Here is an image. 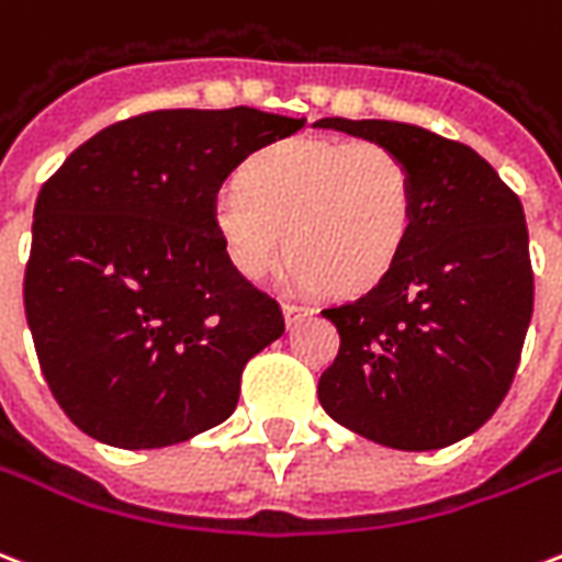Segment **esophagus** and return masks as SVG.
Listing matches in <instances>:
<instances>
[{
    "label": "esophagus",
    "mask_w": 562,
    "mask_h": 562,
    "mask_svg": "<svg viewBox=\"0 0 562 562\" xmlns=\"http://www.w3.org/2000/svg\"><path fill=\"white\" fill-rule=\"evenodd\" d=\"M282 315H285V327H294L300 318H310V306H297V303H282Z\"/></svg>",
    "instance_id": "esophagus-1"
}]
</instances>
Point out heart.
<instances>
[{
  "instance_id": "heart-1",
  "label": "heart",
  "mask_w": 562,
  "mask_h": 562,
  "mask_svg": "<svg viewBox=\"0 0 562 562\" xmlns=\"http://www.w3.org/2000/svg\"><path fill=\"white\" fill-rule=\"evenodd\" d=\"M212 224L244 280L271 277L289 247L294 291H366L413 235V167L383 140H277L214 194Z\"/></svg>"
}]
</instances>
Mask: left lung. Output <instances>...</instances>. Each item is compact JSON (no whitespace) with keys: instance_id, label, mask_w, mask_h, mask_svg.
<instances>
[{"instance_id":"8db88e82","label":"left lung","mask_w":562,"mask_h":562,"mask_svg":"<svg viewBox=\"0 0 562 562\" xmlns=\"http://www.w3.org/2000/svg\"><path fill=\"white\" fill-rule=\"evenodd\" d=\"M315 126L383 140L415 177L413 235L395 268L321 312L341 336L321 406L385 448H448L490 422L519 368L533 315L525 209L460 140L392 120Z\"/></svg>"}]
</instances>
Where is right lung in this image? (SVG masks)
<instances>
[{
	"label": "right lung",
	"instance_id": "obj_1",
	"mask_svg": "<svg viewBox=\"0 0 562 562\" xmlns=\"http://www.w3.org/2000/svg\"><path fill=\"white\" fill-rule=\"evenodd\" d=\"M303 126L247 105L149 111L97 132L41 188L25 321L79 430L140 451L233 415L247 359L285 321L229 265L212 200L250 153Z\"/></svg>",
	"mask_w": 562,
	"mask_h": 562
}]
</instances>
